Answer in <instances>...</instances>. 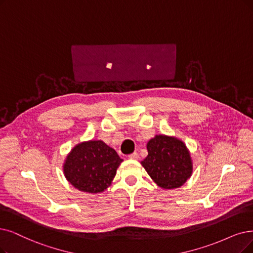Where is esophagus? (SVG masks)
<instances>
[{
  "label": "esophagus",
  "mask_w": 253,
  "mask_h": 253,
  "mask_svg": "<svg viewBox=\"0 0 253 253\" xmlns=\"http://www.w3.org/2000/svg\"><path fill=\"white\" fill-rule=\"evenodd\" d=\"M128 159H132V160H138V159H139V155H138V153H133V154L128 155Z\"/></svg>",
  "instance_id": "1"
}]
</instances>
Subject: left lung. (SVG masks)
<instances>
[{
	"label": "left lung",
	"mask_w": 253,
	"mask_h": 253,
	"mask_svg": "<svg viewBox=\"0 0 253 253\" xmlns=\"http://www.w3.org/2000/svg\"><path fill=\"white\" fill-rule=\"evenodd\" d=\"M147 150L148 155L141 164L159 187L178 188L191 176L190 154L180 140L158 135L148 141Z\"/></svg>",
	"instance_id": "8db88e82"
}]
</instances>
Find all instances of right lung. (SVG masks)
I'll return each mask as SVG.
<instances>
[{"mask_svg":"<svg viewBox=\"0 0 253 253\" xmlns=\"http://www.w3.org/2000/svg\"><path fill=\"white\" fill-rule=\"evenodd\" d=\"M123 162L116 151L103 141H88L70 151L64 164V174L75 188L87 193L106 190Z\"/></svg>","mask_w":253,"mask_h":253,"instance_id":"add662e5","label":"right lung"}]
</instances>
